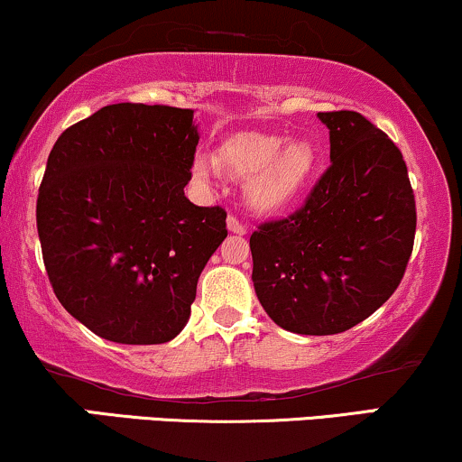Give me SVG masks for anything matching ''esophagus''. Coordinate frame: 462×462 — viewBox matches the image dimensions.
<instances>
[{
    "label": "esophagus",
    "instance_id": "34e87169",
    "mask_svg": "<svg viewBox=\"0 0 462 462\" xmlns=\"http://www.w3.org/2000/svg\"><path fill=\"white\" fill-rule=\"evenodd\" d=\"M226 226H229L231 233H237V236H244V233H246V225H244V222L233 214L226 218Z\"/></svg>",
    "mask_w": 462,
    "mask_h": 462
}]
</instances>
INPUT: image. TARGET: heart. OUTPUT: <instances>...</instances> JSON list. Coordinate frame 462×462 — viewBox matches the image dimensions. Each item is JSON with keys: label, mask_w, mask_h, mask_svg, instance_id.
<instances>
[{"label": "heart", "mask_w": 462, "mask_h": 462, "mask_svg": "<svg viewBox=\"0 0 462 462\" xmlns=\"http://www.w3.org/2000/svg\"><path fill=\"white\" fill-rule=\"evenodd\" d=\"M220 167L246 180V199L254 209L272 212L291 203L315 173L319 156L309 141H287L281 134L242 133L218 147L216 161L199 153L192 175L199 184H212Z\"/></svg>", "instance_id": "b5f03b06"}]
</instances>
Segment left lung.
<instances>
[{
    "label": "left lung",
    "mask_w": 462,
    "mask_h": 462,
    "mask_svg": "<svg viewBox=\"0 0 462 462\" xmlns=\"http://www.w3.org/2000/svg\"><path fill=\"white\" fill-rule=\"evenodd\" d=\"M332 164L304 205L250 236L253 282L276 326L328 336L364 321L405 276L415 197L402 153L356 111L319 113Z\"/></svg>",
    "instance_id": "obj_1"
}]
</instances>
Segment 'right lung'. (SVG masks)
Listing matches in <instances>:
<instances>
[{
    "instance_id": "add662e5",
    "label": "right lung",
    "mask_w": 462,
    "mask_h": 462,
    "mask_svg": "<svg viewBox=\"0 0 462 462\" xmlns=\"http://www.w3.org/2000/svg\"><path fill=\"white\" fill-rule=\"evenodd\" d=\"M197 143L190 109L119 102L49 153L36 203L44 267L61 306L100 338L169 343L190 317L226 237L225 209L184 195Z\"/></svg>"
}]
</instances>
